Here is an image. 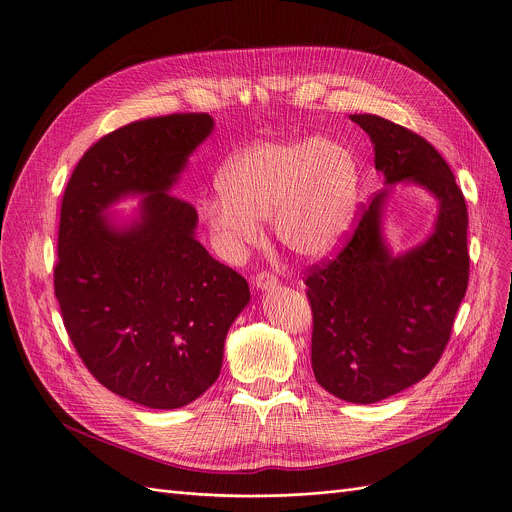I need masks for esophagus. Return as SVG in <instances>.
<instances>
[{"instance_id": "esophagus-1", "label": "esophagus", "mask_w": 512, "mask_h": 512, "mask_svg": "<svg viewBox=\"0 0 512 512\" xmlns=\"http://www.w3.org/2000/svg\"><path fill=\"white\" fill-rule=\"evenodd\" d=\"M253 285L257 289H271V287L277 285V277L273 273H269V271H261V273H257L253 277Z\"/></svg>"}]
</instances>
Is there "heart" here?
<instances>
[{
    "instance_id": "heart-1",
    "label": "heart",
    "mask_w": 512,
    "mask_h": 512,
    "mask_svg": "<svg viewBox=\"0 0 512 512\" xmlns=\"http://www.w3.org/2000/svg\"><path fill=\"white\" fill-rule=\"evenodd\" d=\"M360 201L354 152L327 138L261 140L227 160L219 189L199 215L221 249L237 257L261 237V219L301 259L331 253L352 227Z\"/></svg>"
}]
</instances>
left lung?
<instances>
[{"instance_id": "8db88e82", "label": "left lung", "mask_w": 512, "mask_h": 512, "mask_svg": "<svg viewBox=\"0 0 512 512\" xmlns=\"http://www.w3.org/2000/svg\"><path fill=\"white\" fill-rule=\"evenodd\" d=\"M350 118L370 134L388 185L414 181L440 203L428 241L392 257L382 239L388 191L376 193L339 253L303 277L317 384L339 400L374 404L426 378L442 358L468 285V211L426 138L376 114Z\"/></svg>"}]
</instances>
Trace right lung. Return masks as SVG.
Listing matches in <instances>:
<instances>
[{
    "label": "right lung",
    "mask_w": 512,
    "mask_h": 512,
    "mask_svg": "<svg viewBox=\"0 0 512 512\" xmlns=\"http://www.w3.org/2000/svg\"><path fill=\"white\" fill-rule=\"evenodd\" d=\"M205 112L130 122L94 142L66 185L54 293L88 372L146 408L191 404L219 378L225 337L249 285L195 239L197 211L170 187L211 134ZM148 194L141 221L114 228L103 211Z\"/></svg>",
    "instance_id": "right-lung-1"
}]
</instances>
